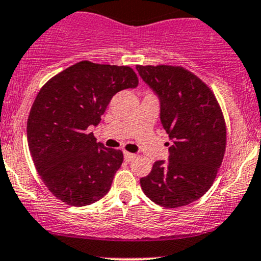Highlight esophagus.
I'll return each mask as SVG.
<instances>
[{
    "label": "esophagus",
    "instance_id": "34e87169",
    "mask_svg": "<svg viewBox=\"0 0 261 261\" xmlns=\"http://www.w3.org/2000/svg\"><path fill=\"white\" fill-rule=\"evenodd\" d=\"M124 157H125V161L130 162V161H133L134 159H135L136 154H135V153H131V152H127V151H125V152H124Z\"/></svg>",
    "mask_w": 261,
    "mask_h": 261
}]
</instances>
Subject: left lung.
I'll return each mask as SVG.
<instances>
[{
  "label": "left lung",
  "mask_w": 261,
  "mask_h": 261,
  "mask_svg": "<svg viewBox=\"0 0 261 261\" xmlns=\"http://www.w3.org/2000/svg\"><path fill=\"white\" fill-rule=\"evenodd\" d=\"M140 76L161 101V122L170 160L156 161L140 179L156 204L178 208L199 199L213 185L227 146V126L211 88L178 65H136Z\"/></svg>",
  "instance_id": "1"
}]
</instances>
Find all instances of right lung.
I'll use <instances>...</instances> for the list:
<instances>
[{
	"mask_svg": "<svg viewBox=\"0 0 261 261\" xmlns=\"http://www.w3.org/2000/svg\"><path fill=\"white\" fill-rule=\"evenodd\" d=\"M137 85L127 65L82 61L41 88L28 116V147L56 198L83 207L108 193L124 154L96 142L89 127L99 124L116 93Z\"/></svg>",
	"mask_w": 261,
	"mask_h": 261,
	"instance_id": "right-lung-1",
	"label": "right lung"
}]
</instances>
